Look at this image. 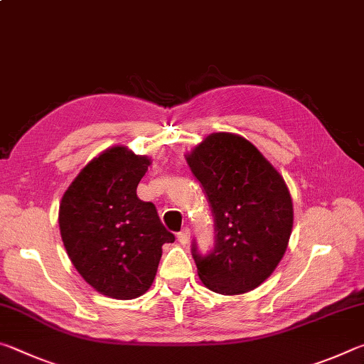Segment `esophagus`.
I'll use <instances>...</instances> for the list:
<instances>
[{
    "label": "esophagus",
    "instance_id": "34e87169",
    "mask_svg": "<svg viewBox=\"0 0 364 364\" xmlns=\"http://www.w3.org/2000/svg\"><path fill=\"white\" fill-rule=\"evenodd\" d=\"M176 237H178V242H180L181 245H188L189 239H191L189 228H183V230L176 234Z\"/></svg>",
    "mask_w": 364,
    "mask_h": 364
}]
</instances>
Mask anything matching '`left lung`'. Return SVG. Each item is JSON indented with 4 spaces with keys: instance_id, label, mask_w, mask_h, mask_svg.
<instances>
[{
    "instance_id": "8db88e82",
    "label": "left lung",
    "mask_w": 364,
    "mask_h": 364,
    "mask_svg": "<svg viewBox=\"0 0 364 364\" xmlns=\"http://www.w3.org/2000/svg\"><path fill=\"white\" fill-rule=\"evenodd\" d=\"M213 215V249L191 254L204 286L234 295L262 284L278 267L294 223L282 176L247 139L213 133L186 157Z\"/></svg>"
}]
</instances>
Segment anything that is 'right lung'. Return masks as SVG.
I'll return each mask as SVG.
<instances>
[{
	"mask_svg": "<svg viewBox=\"0 0 364 364\" xmlns=\"http://www.w3.org/2000/svg\"><path fill=\"white\" fill-rule=\"evenodd\" d=\"M149 164L122 146L104 151L80 171L59 207L60 236L73 267L112 299L143 295L156 278L162 245L175 241L156 205L136 196Z\"/></svg>",
	"mask_w": 364,
	"mask_h": 364,
	"instance_id": "add662e5",
	"label": "right lung"
}]
</instances>
